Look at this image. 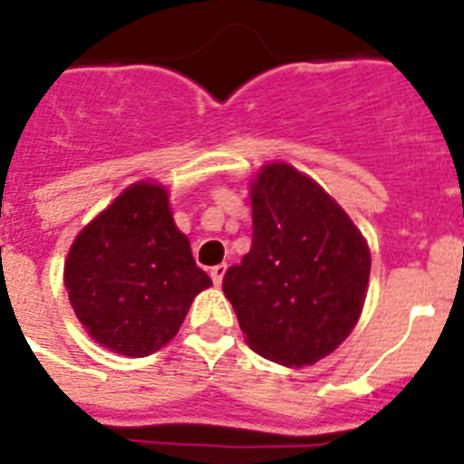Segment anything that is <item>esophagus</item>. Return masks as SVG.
<instances>
[{
    "label": "esophagus",
    "mask_w": 464,
    "mask_h": 464,
    "mask_svg": "<svg viewBox=\"0 0 464 464\" xmlns=\"http://www.w3.org/2000/svg\"><path fill=\"white\" fill-rule=\"evenodd\" d=\"M225 272H227V265H216V267H211V281H213V285H220V283H223V276H225Z\"/></svg>",
    "instance_id": "1"
}]
</instances>
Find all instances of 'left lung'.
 I'll list each match as a JSON object with an SVG mask.
<instances>
[{"mask_svg": "<svg viewBox=\"0 0 464 464\" xmlns=\"http://www.w3.org/2000/svg\"><path fill=\"white\" fill-rule=\"evenodd\" d=\"M251 207V251L225 272V297L257 355L285 367L318 362L358 323L367 241L314 179L283 162L262 167Z\"/></svg>", "mask_w": 464, "mask_h": 464, "instance_id": "left-lung-1", "label": "left lung"}]
</instances>
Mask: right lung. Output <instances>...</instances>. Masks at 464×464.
Masks as SVG:
<instances>
[{"label": "right lung", "mask_w": 464, "mask_h": 464, "mask_svg": "<svg viewBox=\"0 0 464 464\" xmlns=\"http://www.w3.org/2000/svg\"><path fill=\"white\" fill-rule=\"evenodd\" d=\"M64 285L94 342L143 358L176 337L211 278L176 227L165 188L134 183L73 239Z\"/></svg>", "instance_id": "add662e5"}]
</instances>
